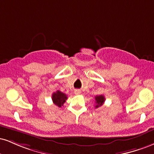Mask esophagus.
Returning <instances> with one entry per match:
<instances>
[{
  "label": "esophagus",
  "mask_w": 154,
  "mask_h": 154,
  "mask_svg": "<svg viewBox=\"0 0 154 154\" xmlns=\"http://www.w3.org/2000/svg\"><path fill=\"white\" fill-rule=\"evenodd\" d=\"M79 91H75V94H79Z\"/></svg>",
  "instance_id": "1"
}]
</instances>
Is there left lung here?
I'll return each mask as SVG.
<instances>
[{
  "mask_svg": "<svg viewBox=\"0 0 154 154\" xmlns=\"http://www.w3.org/2000/svg\"><path fill=\"white\" fill-rule=\"evenodd\" d=\"M95 103H96V105H95V108L97 109V108L103 105L104 101H105V97L102 95H96V96L95 97Z\"/></svg>",
  "mask_w": 154,
  "mask_h": 154,
  "instance_id": "8db88e82",
  "label": "left lung"
}]
</instances>
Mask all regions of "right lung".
<instances>
[{
    "instance_id": "1",
    "label": "right lung",
    "mask_w": 154,
    "mask_h": 154,
    "mask_svg": "<svg viewBox=\"0 0 154 154\" xmlns=\"http://www.w3.org/2000/svg\"><path fill=\"white\" fill-rule=\"evenodd\" d=\"M67 100V95L61 91H57L52 94V100L56 106L59 107L63 106V103Z\"/></svg>"
}]
</instances>
